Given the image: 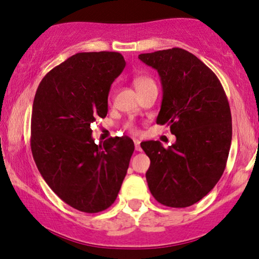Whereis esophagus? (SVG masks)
Returning <instances> with one entry per match:
<instances>
[{
    "label": "esophagus",
    "instance_id": "34e87169",
    "mask_svg": "<svg viewBox=\"0 0 259 259\" xmlns=\"http://www.w3.org/2000/svg\"><path fill=\"white\" fill-rule=\"evenodd\" d=\"M135 142V149H136V151H141L142 150V148H141V142L138 141V140H135L134 141Z\"/></svg>",
    "mask_w": 259,
    "mask_h": 259
}]
</instances>
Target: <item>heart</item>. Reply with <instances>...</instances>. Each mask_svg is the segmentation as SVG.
<instances>
[{"label": "heart", "instance_id": "obj_1", "mask_svg": "<svg viewBox=\"0 0 259 259\" xmlns=\"http://www.w3.org/2000/svg\"><path fill=\"white\" fill-rule=\"evenodd\" d=\"M134 84L136 87L138 93L143 92V90L150 88V87H156L155 81L151 77H149V76H138V77L134 79ZM126 128L131 131H136V128L131 123L126 124Z\"/></svg>", "mask_w": 259, "mask_h": 259}]
</instances>
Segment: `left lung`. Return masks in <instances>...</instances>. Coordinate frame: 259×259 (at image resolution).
Wrapping results in <instances>:
<instances>
[{"label":"left lung","instance_id":"8db88e82","mask_svg":"<svg viewBox=\"0 0 259 259\" xmlns=\"http://www.w3.org/2000/svg\"><path fill=\"white\" fill-rule=\"evenodd\" d=\"M158 71L163 100L157 124L169 125L176 142H142L150 158L145 174L156 201L187 207L212 190L224 172L232 138L230 105L220 79L194 54L181 48L141 54Z\"/></svg>","mask_w":259,"mask_h":259}]
</instances>
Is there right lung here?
I'll return each mask as SVG.
<instances>
[{"mask_svg": "<svg viewBox=\"0 0 259 259\" xmlns=\"http://www.w3.org/2000/svg\"><path fill=\"white\" fill-rule=\"evenodd\" d=\"M119 53H78L52 69L36 90L30 147L36 166L64 203L96 213L116 201L135 145L128 136L97 145L90 125L108 112Z\"/></svg>", "mask_w": 259, "mask_h": 259, "instance_id": "right-lung-1", "label": "right lung"}]
</instances>
